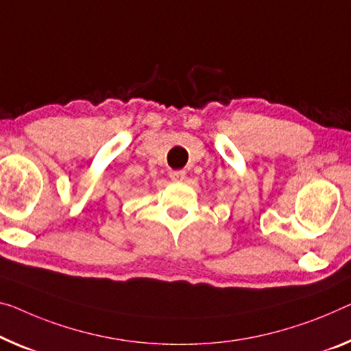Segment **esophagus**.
I'll return each mask as SVG.
<instances>
[{"mask_svg": "<svg viewBox=\"0 0 351 351\" xmlns=\"http://www.w3.org/2000/svg\"><path fill=\"white\" fill-rule=\"evenodd\" d=\"M185 176L186 174H185V171H183V169L169 172V177H171L172 182H183V180H185Z\"/></svg>", "mask_w": 351, "mask_h": 351, "instance_id": "34e87169", "label": "esophagus"}]
</instances>
